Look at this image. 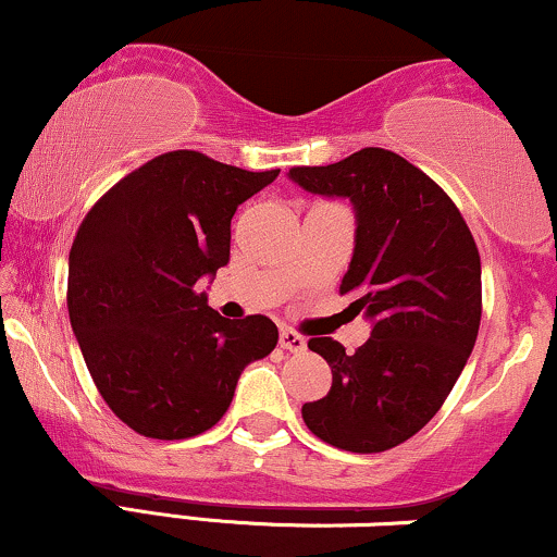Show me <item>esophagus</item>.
<instances>
[{
	"mask_svg": "<svg viewBox=\"0 0 557 557\" xmlns=\"http://www.w3.org/2000/svg\"><path fill=\"white\" fill-rule=\"evenodd\" d=\"M278 344H281V349L294 351V355H297V351H305V349H307L305 336H299V333L292 331V329H281V333H278Z\"/></svg>",
	"mask_w": 557,
	"mask_h": 557,
	"instance_id": "esophagus-1",
	"label": "esophagus"
}]
</instances>
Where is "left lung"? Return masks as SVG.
I'll list each match as a JSON object with an SVG mask.
<instances>
[{"instance_id":"8db88e82","label":"left lung","mask_w":557,"mask_h":557,"mask_svg":"<svg viewBox=\"0 0 557 557\" xmlns=\"http://www.w3.org/2000/svg\"><path fill=\"white\" fill-rule=\"evenodd\" d=\"M289 180L355 206V255L342 294L372 323L355 355L329 336L310 338L333 383L305 404L302 420L331 446L381 454L433 420L472 355L480 252L454 200L394 150L362 148L329 166H294Z\"/></svg>"}]
</instances>
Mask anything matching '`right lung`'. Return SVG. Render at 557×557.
Masks as SVG:
<instances>
[{"label":"right lung","instance_id":"right-lung-1","mask_svg":"<svg viewBox=\"0 0 557 557\" xmlns=\"http://www.w3.org/2000/svg\"><path fill=\"white\" fill-rule=\"evenodd\" d=\"M276 176L172 150L116 182L77 228L72 333L98 394L135 433L182 441L211 430L242 370L276 346L273 320H226L195 289L228 263L237 208Z\"/></svg>","mask_w":557,"mask_h":557}]
</instances>
